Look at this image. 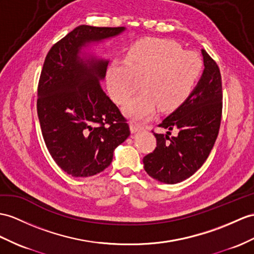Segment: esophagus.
<instances>
[{
    "instance_id": "34e87169",
    "label": "esophagus",
    "mask_w": 254,
    "mask_h": 254,
    "mask_svg": "<svg viewBox=\"0 0 254 254\" xmlns=\"http://www.w3.org/2000/svg\"><path fill=\"white\" fill-rule=\"evenodd\" d=\"M129 126H130V131L132 133L137 132V131H140V130H142V129H143L141 126H139L138 124H135V123H130V124H129Z\"/></svg>"
}]
</instances>
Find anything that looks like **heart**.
<instances>
[{"mask_svg": "<svg viewBox=\"0 0 254 254\" xmlns=\"http://www.w3.org/2000/svg\"><path fill=\"white\" fill-rule=\"evenodd\" d=\"M202 70V61L194 52L183 51L177 42L148 38L129 47L124 61H113L107 72L108 88L113 100L126 103L138 88L142 91L125 107L124 113L133 121L156 112H171L188 100Z\"/></svg>", "mask_w": 254, "mask_h": 254, "instance_id": "heart-1", "label": "heart"}]
</instances>
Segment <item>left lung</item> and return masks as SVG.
<instances>
[{
	"mask_svg": "<svg viewBox=\"0 0 254 254\" xmlns=\"http://www.w3.org/2000/svg\"><path fill=\"white\" fill-rule=\"evenodd\" d=\"M202 75L189 99L159 124L156 147L143 158L147 175L166 184L179 183L198 170L214 145L222 116V78L218 64L205 49ZM178 130L176 137L171 130Z\"/></svg>",
	"mask_w": 254,
	"mask_h": 254,
	"instance_id": "1",
	"label": "left lung"
}]
</instances>
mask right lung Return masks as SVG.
I'll return each instance as SVG.
<instances>
[{
	"mask_svg": "<svg viewBox=\"0 0 254 254\" xmlns=\"http://www.w3.org/2000/svg\"><path fill=\"white\" fill-rule=\"evenodd\" d=\"M123 31L82 24L45 58L36 103L42 134L56 164L72 177H91L108 168L115 148L130 134L125 117L101 88L109 60L82 52Z\"/></svg>",
	"mask_w": 254,
	"mask_h": 254,
	"instance_id": "1",
	"label": "right lung"
}]
</instances>
